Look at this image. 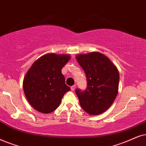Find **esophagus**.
I'll return each instance as SVG.
<instances>
[{
    "label": "esophagus",
    "instance_id": "esophagus-1",
    "mask_svg": "<svg viewBox=\"0 0 146 146\" xmlns=\"http://www.w3.org/2000/svg\"><path fill=\"white\" fill-rule=\"evenodd\" d=\"M75 88H76V87H75V86H72L71 87V89L72 91H74V90H75Z\"/></svg>",
    "mask_w": 146,
    "mask_h": 146
}]
</instances>
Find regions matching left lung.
Wrapping results in <instances>:
<instances>
[{"instance_id":"1","label":"left lung","mask_w":146,"mask_h":146,"mask_svg":"<svg viewBox=\"0 0 146 146\" xmlns=\"http://www.w3.org/2000/svg\"><path fill=\"white\" fill-rule=\"evenodd\" d=\"M76 59L86 73L84 92L75 90L80 106L90 115H98L109 108L118 94L119 73L116 66L99 52L79 54Z\"/></svg>"}]
</instances>
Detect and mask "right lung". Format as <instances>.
I'll return each mask as SVG.
<instances>
[{
    "mask_svg": "<svg viewBox=\"0 0 146 146\" xmlns=\"http://www.w3.org/2000/svg\"><path fill=\"white\" fill-rule=\"evenodd\" d=\"M71 58L67 54L49 53L35 61L27 71L23 82V91L29 104L42 113H50L59 106L66 92L62 68Z\"/></svg>",
    "mask_w": 146,
    "mask_h": 146,
    "instance_id": "right-lung-1",
    "label": "right lung"
}]
</instances>
